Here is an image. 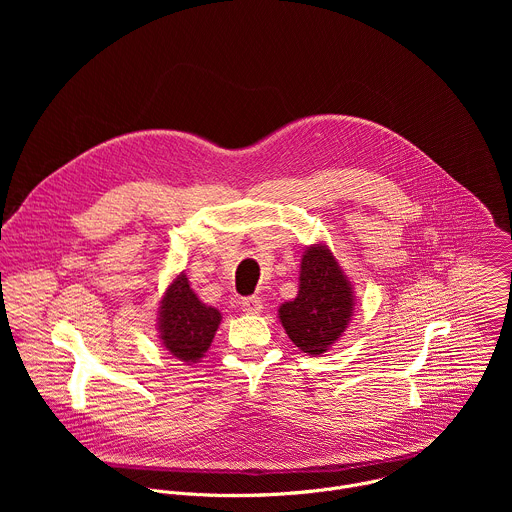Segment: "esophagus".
<instances>
[{"label": "esophagus", "mask_w": 512, "mask_h": 512, "mask_svg": "<svg viewBox=\"0 0 512 512\" xmlns=\"http://www.w3.org/2000/svg\"><path fill=\"white\" fill-rule=\"evenodd\" d=\"M241 308H243V312H247V314H259V312L263 310V302H261V298H257V296H249V298H243V300H241Z\"/></svg>", "instance_id": "1"}]
</instances>
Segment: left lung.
Listing matches in <instances>:
<instances>
[{"mask_svg": "<svg viewBox=\"0 0 512 512\" xmlns=\"http://www.w3.org/2000/svg\"><path fill=\"white\" fill-rule=\"evenodd\" d=\"M352 306L350 281L332 253L318 245L304 253L298 298L279 308V320L300 350L322 354L346 330Z\"/></svg>", "mask_w": 512, "mask_h": 512, "instance_id": "left-lung-1", "label": "left lung"}]
</instances>
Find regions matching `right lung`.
I'll return each instance as SVG.
<instances>
[{
	"label": "right lung",
	"mask_w": 512,
	"mask_h": 512,
	"mask_svg": "<svg viewBox=\"0 0 512 512\" xmlns=\"http://www.w3.org/2000/svg\"><path fill=\"white\" fill-rule=\"evenodd\" d=\"M221 324V312L204 306L182 273L168 287L160 308V336L164 346L184 362H196L208 350Z\"/></svg>",
	"instance_id": "add662e5"
}]
</instances>
